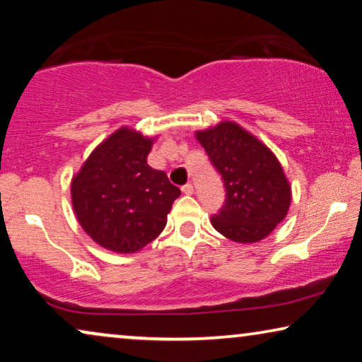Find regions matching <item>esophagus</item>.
I'll return each instance as SVG.
<instances>
[{
	"instance_id": "1",
	"label": "esophagus",
	"mask_w": 362,
	"mask_h": 362,
	"mask_svg": "<svg viewBox=\"0 0 362 362\" xmlns=\"http://www.w3.org/2000/svg\"><path fill=\"white\" fill-rule=\"evenodd\" d=\"M181 191H182V192H185V194H187V196H191V194H192V192H194V186H192V185H189V182H187V185H185V186H182V187H181Z\"/></svg>"
}]
</instances>
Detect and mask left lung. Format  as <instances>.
<instances>
[{"mask_svg": "<svg viewBox=\"0 0 362 362\" xmlns=\"http://www.w3.org/2000/svg\"><path fill=\"white\" fill-rule=\"evenodd\" d=\"M196 138L226 186V202L211 219L212 227L239 244L265 239L285 219L291 202V186L280 161L235 122L196 132Z\"/></svg>", "mask_w": 362, "mask_h": 362, "instance_id": "left-lung-1", "label": "left lung"}]
</instances>
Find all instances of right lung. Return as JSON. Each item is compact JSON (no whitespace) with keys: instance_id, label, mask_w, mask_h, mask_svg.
<instances>
[{"instance_id":"1","label":"right lung","mask_w":362,"mask_h":362,"mask_svg":"<svg viewBox=\"0 0 362 362\" xmlns=\"http://www.w3.org/2000/svg\"><path fill=\"white\" fill-rule=\"evenodd\" d=\"M155 138L130 127L113 132L72 177L78 224L103 249L133 254L165 229L180 187L146 163Z\"/></svg>"}]
</instances>
